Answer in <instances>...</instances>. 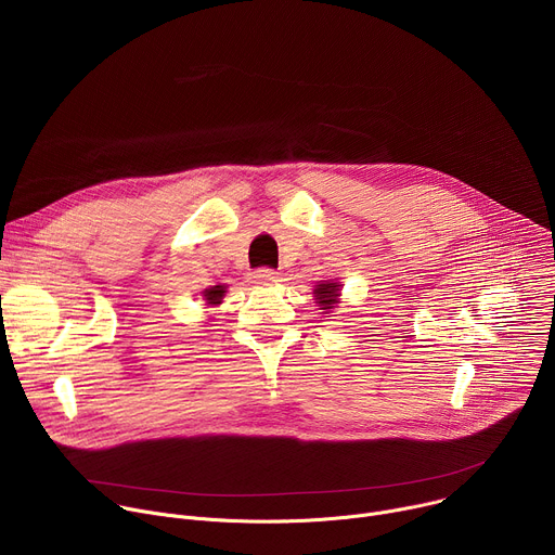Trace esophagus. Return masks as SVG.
I'll list each match as a JSON object with an SVG mask.
<instances>
[{
    "instance_id": "1",
    "label": "esophagus",
    "mask_w": 555,
    "mask_h": 555,
    "mask_svg": "<svg viewBox=\"0 0 555 555\" xmlns=\"http://www.w3.org/2000/svg\"><path fill=\"white\" fill-rule=\"evenodd\" d=\"M253 279H255V283H276L279 274L274 270H270V268H263V270H257Z\"/></svg>"
}]
</instances>
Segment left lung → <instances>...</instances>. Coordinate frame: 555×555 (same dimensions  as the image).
<instances>
[{"label": "left lung", "mask_w": 555, "mask_h": 555, "mask_svg": "<svg viewBox=\"0 0 555 555\" xmlns=\"http://www.w3.org/2000/svg\"><path fill=\"white\" fill-rule=\"evenodd\" d=\"M340 292H343V283L338 279L319 281V285L313 287V300L319 305V309H323V313H332L340 305V296H343Z\"/></svg>", "instance_id": "8db88e82"}]
</instances>
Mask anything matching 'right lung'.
<instances>
[{
  "mask_svg": "<svg viewBox=\"0 0 555 555\" xmlns=\"http://www.w3.org/2000/svg\"><path fill=\"white\" fill-rule=\"evenodd\" d=\"M228 292V285L225 283H219V285H210L202 292V298L208 307H219L223 302V296Z\"/></svg>",
  "mask_w": 555,
  "mask_h": 555,
  "instance_id": "add662e5",
  "label": "right lung"
}]
</instances>
